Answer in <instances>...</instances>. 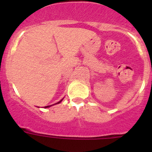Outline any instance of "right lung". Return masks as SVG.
<instances>
[{"instance_id":"obj_1","label":"right lung","mask_w":152,"mask_h":152,"mask_svg":"<svg viewBox=\"0 0 152 152\" xmlns=\"http://www.w3.org/2000/svg\"><path fill=\"white\" fill-rule=\"evenodd\" d=\"M62 100H63V99H61V100H60V101H58V103H55V104H52V105H50V106H46V107H44V108H49V107H52V106H53V105H56V104H58V103H61V102L62 101Z\"/></svg>"}]
</instances>
